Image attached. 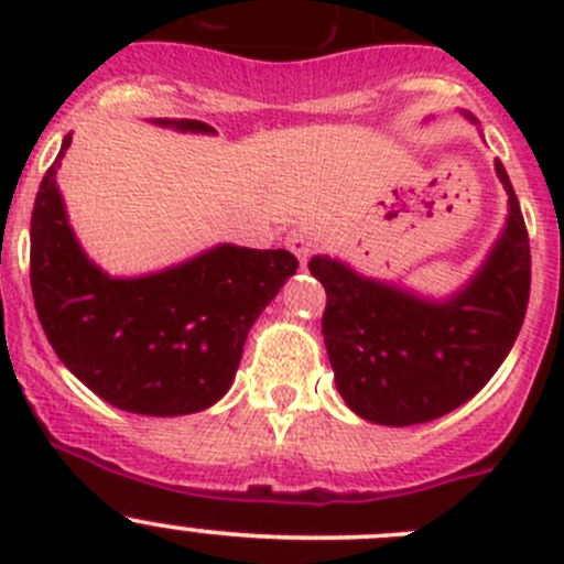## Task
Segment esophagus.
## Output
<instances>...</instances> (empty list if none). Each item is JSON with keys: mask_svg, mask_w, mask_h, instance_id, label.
I'll return each mask as SVG.
<instances>
[{"mask_svg": "<svg viewBox=\"0 0 564 564\" xmlns=\"http://www.w3.org/2000/svg\"><path fill=\"white\" fill-rule=\"evenodd\" d=\"M311 240H314V235H311L308 229H292L286 235V246L292 250L294 256L300 259V264H305L311 256Z\"/></svg>", "mask_w": 564, "mask_h": 564, "instance_id": "esophagus-1", "label": "esophagus"}]
</instances>
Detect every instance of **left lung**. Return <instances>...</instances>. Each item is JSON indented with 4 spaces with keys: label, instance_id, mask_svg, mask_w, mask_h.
Returning <instances> with one entry per match:
<instances>
[{
    "label": "left lung",
    "instance_id": "obj_1",
    "mask_svg": "<svg viewBox=\"0 0 564 564\" xmlns=\"http://www.w3.org/2000/svg\"><path fill=\"white\" fill-rule=\"evenodd\" d=\"M469 117V113H466ZM508 226L480 270L447 300L357 275L329 256H314L327 305L324 346L346 406L379 425H417L453 412L486 388L524 324L529 235L510 176Z\"/></svg>",
    "mask_w": 564,
    "mask_h": 564
}]
</instances>
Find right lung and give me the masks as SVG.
<instances>
[{
  "instance_id": "1",
  "label": "right lung",
  "mask_w": 564,
  "mask_h": 564,
  "mask_svg": "<svg viewBox=\"0 0 564 564\" xmlns=\"http://www.w3.org/2000/svg\"><path fill=\"white\" fill-rule=\"evenodd\" d=\"M215 133L198 119H155ZM45 172L32 209L30 281L37 318L56 357L111 406L176 417L213 406L231 388L242 346L272 297L297 272L289 250L218 246L141 278H111L87 259Z\"/></svg>"
}]
</instances>
